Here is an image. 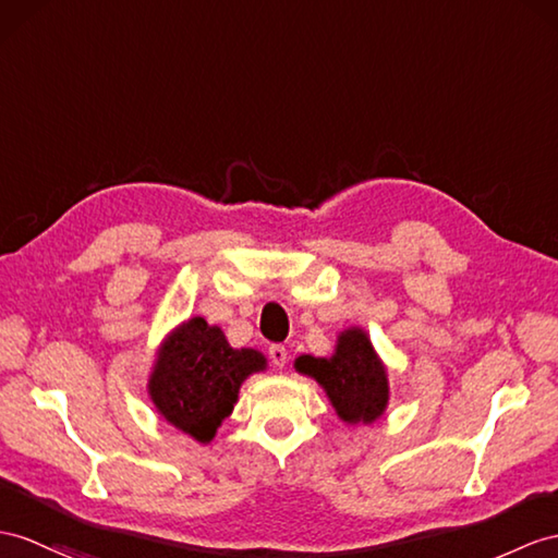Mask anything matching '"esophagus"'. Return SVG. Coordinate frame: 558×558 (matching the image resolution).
Masks as SVG:
<instances>
[{
    "label": "esophagus",
    "mask_w": 558,
    "mask_h": 558,
    "mask_svg": "<svg viewBox=\"0 0 558 558\" xmlns=\"http://www.w3.org/2000/svg\"><path fill=\"white\" fill-rule=\"evenodd\" d=\"M269 360H271V364L281 369V366H287V362H289V350L283 345H269Z\"/></svg>",
    "instance_id": "esophagus-1"
}]
</instances>
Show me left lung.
Listing matches in <instances>:
<instances>
[{
    "instance_id": "1",
    "label": "left lung",
    "mask_w": 558,
    "mask_h": 558,
    "mask_svg": "<svg viewBox=\"0 0 558 558\" xmlns=\"http://www.w3.org/2000/svg\"><path fill=\"white\" fill-rule=\"evenodd\" d=\"M293 366L295 372L315 378L345 424L369 426L384 416L390 400L388 372L369 333L360 326L338 333L331 357L301 355Z\"/></svg>"
}]
</instances>
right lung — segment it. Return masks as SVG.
<instances>
[{"label": "right lung", "mask_w": 558, "mask_h": 558, "mask_svg": "<svg viewBox=\"0 0 558 558\" xmlns=\"http://www.w3.org/2000/svg\"><path fill=\"white\" fill-rule=\"evenodd\" d=\"M265 369L263 352L232 348L220 326L192 317L160 343L148 398L170 426L206 445L232 414L241 384Z\"/></svg>", "instance_id": "right-lung-1"}]
</instances>
